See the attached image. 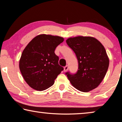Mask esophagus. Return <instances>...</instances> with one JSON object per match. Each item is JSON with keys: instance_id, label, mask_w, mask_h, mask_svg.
I'll use <instances>...</instances> for the list:
<instances>
[{"instance_id": "34e87169", "label": "esophagus", "mask_w": 122, "mask_h": 122, "mask_svg": "<svg viewBox=\"0 0 122 122\" xmlns=\"http://www.w3.org/2000/svg\"><path fill=\"white\" fill-rule=\"evenodd\" d=\"M68 68H69L68 66H65L64 67V72H66L68 70Z\"/></svg>"}]
</instances>
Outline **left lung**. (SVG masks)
<instances>
[{"label":"left lung","mask_w":122,"mask_h":122,"mask_svg":"<svg viewBox=\"0 0 122 122\" xmlns=\"http://www.w3.org/2000/svg\"><path fill=\"white\" fill-rule=\"evenodd\" d=\"M66 43L73 50L78 61V70L76 74L66 73L71 84L83 92L97 88L104 78L109 66L104 46L92 37L70 38Z\"/></svg>","instance_id":"8db88e82"}]
</instances>
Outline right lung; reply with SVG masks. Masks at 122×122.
Listing matches in <instances>:
<instances>
[{
	"mask_svg": "<svg viewBox=\"0 0 122 122\" xmlns=\"http://www.w3.org/2000/svg\"><path fill=\"white\" fill-rule=\"evenodd\" d=\"M64 39L59 36L40 34L23 50L20 70L26 82L34 90L43 91L54 84L63 68L59 65L55 50Z\"/></svg>",
	"mask_w": 122,
	"mask_h": 122,
	"instance_id": "right-lung-1",
	"label": "right lung"
}]
</instances>
